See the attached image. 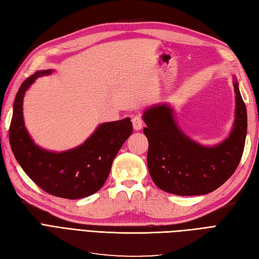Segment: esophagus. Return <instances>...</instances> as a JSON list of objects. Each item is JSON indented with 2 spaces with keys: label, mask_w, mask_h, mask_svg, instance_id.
Listing matches in <instances>:
<instances>
[{
  "label": "esophagus",
  "mask_w": 259,
  "mask_h": 259,
  "mask_svg": "<svg viewBox=\"0 0 259 259\" xmlns=\"http://www.w3.org/2000/svg\"><path fill=\"white\" fill-rule=\"evenodd\" d=\"M132 122H133V126H134V130L139 131L142 130L144 126V121L140 115H134L132 117Z\"/></svg>",
  "instance_id": "esophagus-1"
}]
</instances>
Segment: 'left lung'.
<instances>
[{"label":"left lung","mask_w":259,"mask_h":259,"mask_svg":"<svg viewBox=\"0 0 259 259\" xmlns=\"http://www.w3.org/2000/svg\"><path fill=\"white\" fill-rule=\"evenodd\" d=\"M233 80L234 121L229 136L217 145L203 146L187 136L167 104L144 111L148 169L161 190L176 195L206 194L221 187L237 169L244 150L247 113L236 76Z\"/></svg>","instance_id":"1"}]
</instances>
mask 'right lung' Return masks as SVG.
Masks as SVG:
<instances>
[{
	"label": "right lung",
	"mask_w": 259,
	"mask_h": 259,
	"mask_svg": "<svg viewBox=\"0 0 259 259\" xmlns=\"http://www.w3.org/2000/svg\"><path fill=\"white\" fill-rule=\"evenodd\" d=\"M53 70H40L20 85L14 101L10 143L23 171L55 197L76 200L90 197L104 186L112 162L133 132L130 117L100 124L83 144L70 150L54 152L34 144L23 121V97L37 77Z\"/></svg>",
	"instance_id": "add662e5"
}]
</instances>
